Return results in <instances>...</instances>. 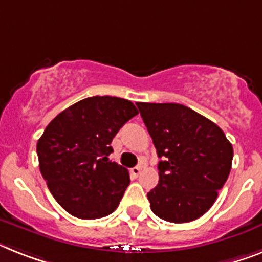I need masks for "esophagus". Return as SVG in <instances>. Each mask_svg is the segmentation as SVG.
<instances>
[{"label":"esophagus","instance_id":"obj_1","mask_svg":"<svg viewBox=\"0 0 262 262\" xmlns=\"http://www.w3.org/2000/svg\"><path fill=\"white\" fill-rule=\"evenodd\" d=\"M140 171H142V166H135V167H133L131 170H129V174L133 175L134 178H138L140 174Z\"/></svg>","mask_w":262,"mask_h":262}]
</instances>
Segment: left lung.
I'll return each mask as SVG.
<instances>
[{
  "label": "left lung",
  "instance_id": "8db88e82",
  "mask_svg": "<svg viewBox=\"0 0 262 262\" xmlns=\"http://www.w3.org/2000/svg\"><path fill=\"white\" fill-rule=\"evenodd\" d=\"M158 157L159 182L147 193L151 210L174 224L194 221L217 200L229 177L233 147L224 131L177 103H136Z\"/></svg>",
  "mask_w": 262,
  "mask_h": 262
}]
</instances>
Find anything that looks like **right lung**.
<instances>
[{"label":"right lung","instance_id":"obj_1","mask_svg":"<svg viewBox=\"0 0 262 262\" xmlns=\"http://www.w3.org/2000/svg\"><path fill=\"white\" fill-rule=\"evenodd\" d=\"M138 115L127 99L92 96L60 112L37 142L49 191L71 215L96 220L119 206L129 185L127 168L108 161L114 136Z\"/></svg>","mask_w":262,"mask_h":262}]
</instances>
